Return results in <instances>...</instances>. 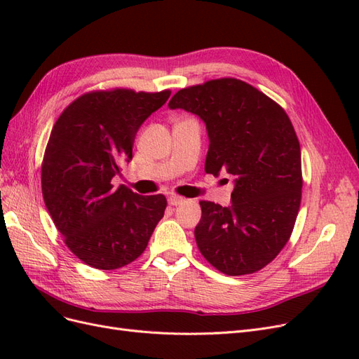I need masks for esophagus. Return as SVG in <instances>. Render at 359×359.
I'll list each match as a JSON object with an SVG mask.
<instances>
[{
    "label": "esophagus",
    "mask_w": 359,
    "mask_h": 359,
    "mask_svg": "<svg viewBox=\"0 0 359 359\" xmlns=\"http://www.w3.org/2000/svg\"><path fill=\"white\" fill-rule=\"evenodd\" d=\"M184 201V198H181V196H177V194H172V196H169L168 198V202H169V205H172V206H177V205H181Z\"/></svg>",
    "instance_id": "1"
}]
</instances>
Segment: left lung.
Instances as JSON below:
<instances>
[{
  "instance_id": "1",
  "label": "left lung",
  "mask_w": 359,
  "mask_h": 359,
  "mask_svg": "<svg viewBox=\"0 0 359 359\" xmlns=\"http://www.w3.org/2000/svg\"><path fill=\"white\" fill-rule=\"evenodd\" d=\"M169 109L198 115L208 133L205 172L229 173V206L201 202L194 238L223 274L262 269L283 248L301 203V148L289 116L255 86L224 78L180 90Z\"/></svg>"
}]
</instances>
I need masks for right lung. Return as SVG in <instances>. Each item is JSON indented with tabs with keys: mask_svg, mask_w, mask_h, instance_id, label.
<instances>
[{
	"mask_svg": "<svg viewBox=\"0 0 359 359\" xmlns=\"http://www.w3.org/2000/svg\"><path fill=\"white\" fill-rule=\"evenodd\" d=\"M170 91H95L69 104L53 126L41 166L46 208L67 247L97 269H116L144 253L166 210L163 194L112 186L133 158L137 130Z\"/></svg>",
	"mask_w": 359,
	"mask_h": 359,
	"instance_id": "right-lung-1",
	"label": "right lung"
}]
</instances>
